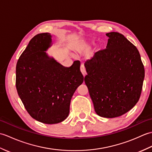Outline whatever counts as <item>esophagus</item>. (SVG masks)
<instances>
[{
	"label": "esophagus",
	"mask_w": 152,
	"mask_h": 152,
	"mask_svg": "<svg viewBox=\"0 0 152 152\" xmlns=\"http://www.w3.org/2000/svg\"><path fill=\"white\" fill-rule=\"evenodd\" d=\"M80 70H81L83 76H85L86 75V68H85L84 64H81V66H80Z\"/></svg>",
	"instance_id": "34e87169"
}]
</instances>
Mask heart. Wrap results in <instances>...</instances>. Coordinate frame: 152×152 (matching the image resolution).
Returning a JSON list of instances; mask_svg holds the SVG:
<instances>
[{
  "mask_svg": "<svg viewBox=\"0 0 152 152\" xmlns=\"http://www.w3.org/2000/svg\"><path fill=\"white\" fill-rule=\"evenodd\" d=\"M92 46L93 45L91 44H84L82 45L81 48H80V50H85V51H88L90 49H91Z\"/></svg>",
  "mask_w": 152,
  "mask_h": 152,
  "instance_id": "b5f03b06",
  "label": "heart"
}]
</instances>
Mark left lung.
Listing matches in <instances>:
<instances>
[{"mask_svg":"<svg viewBox=\"0 0 152 152\" xmlns=\"http://www.w3.org/2000/svg\"><path fill=\"white\" fill-rule=\"evenodd\" d=\"M106 49L85 63L84 81L99 116L113 118L129 111L140 99L144 68L139 51L124 35L111 32Z\"/></svg>","mask_w":152,"mask_h":152,"instance_id":"8db88e82","label":"left lung"}]
</instances>
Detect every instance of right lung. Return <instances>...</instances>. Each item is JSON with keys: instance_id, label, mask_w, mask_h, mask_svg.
I'll return each mask as SVG.
<instances>
[{"instance_id": "obj_1", "label": "right lung", "mask_w": 152, "mask_h": 152, "mask_svg": "<svg viewBox=\"0 0 152 152\" xmlns=\"http://www.w3.org/2000/svg\"><path fill=\"white\" fill-rule=\"evenodd\" d=\"M51 45L50 33L30 40L16 65L15 86L32 118L46 124L64 121L70 112L72 96L83 82L80 62L64 67L46 53Z\"/></svg>"}]
</instances>
